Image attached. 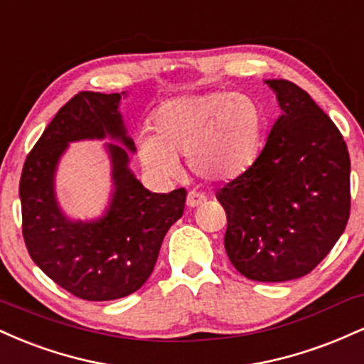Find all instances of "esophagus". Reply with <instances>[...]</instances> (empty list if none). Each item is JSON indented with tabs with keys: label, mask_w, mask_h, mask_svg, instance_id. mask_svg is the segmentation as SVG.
Listing matches in <instances>:
<instances>
[{
	"label": "esophagus",
	"mask_w": 364,
	"mask_h": 364,
	"mask_svg": "<svg viewBox=\"0 0 364 364\" xmlns=\"http://www.w3.org/2000/svg\"><path fill=\"white\" fill-rule=\"evenodd\" d=\"M205 200H207V196L203 195V193H198V191H191V193H188V196H186V205L188 207H198V205H202V203H205Z\"/></svg>",
	"instance_id": "34e87169"
}]
</instances>
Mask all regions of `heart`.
Segmentation results:
<instances>
[{
  "instance_id": "heart-1",
  "label": "heart",
  "mask_w": 364,
  "mask_h": 364,
  "mask_svg": "<svg viewBox=\"0 0 364 364\" xmlns=\"http://www.w3.org/2000/svg\"><path fill=\"white\" fill-rule=\"evenodd\" d=\"M154 133L136 139V157L159 178L179 173V157L210 183L240 178L258 159L265 116L252 97L235 92L186 94L162 102L152 114Z\"/></svg>"
}]
</instances>
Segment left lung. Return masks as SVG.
Segmentation results:
<instances>
[{
	"instance_id": "8db88e82",
	"label": "left lung",
	"mask_w": 364,
	"mask_h": 364,
	"mask_svg": "<svg viewBox=\"0 0 364 364\" xmlns=\"http://www.w3.org/2000/svg\"><path fill=\"white\" fill-rule=\"evenodd\" d=\"M281 118L255 164L225 183L224 246L235 269L258 282L310 274L337 243L350 212V161L339 128L301 87L267 80Z\"/></svg>"
}]
</instances>
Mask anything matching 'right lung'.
<instances>
[{
  "mask_svg": "<svg viewBox=\"0 0 364 364\" xmlns=\"http://www.w3.org/2000/svg\"><path fill=\"white\" fill-rule=\"evenodd\" d=\"M124 94V92H123ZM119 94L73 95L28 152L20 178L22 235L27 252L63 289L85 301H111L139 291L152 274L166 232L185 210L186 190L152 193L129 173L128 154L109 145L116 191L97 223H72L54 200L53 176L68 141L124 135Z\"/></svg>",
  "mask_w": 364,
  "mask_h": 364,
  "instance_id": "add662e5",
  "label": "right lung"
}]
</instances>
